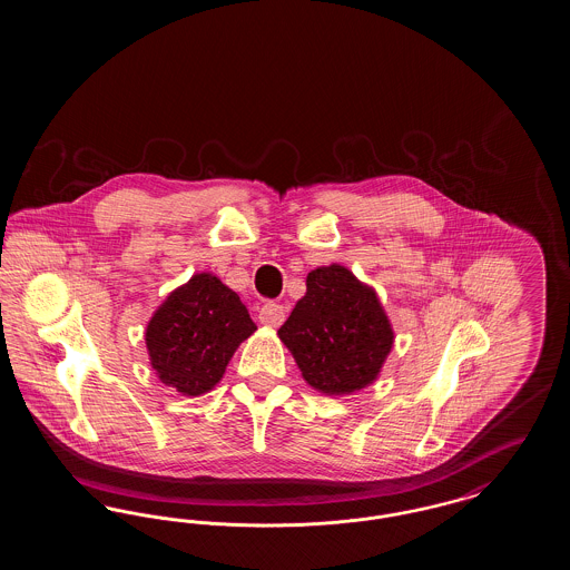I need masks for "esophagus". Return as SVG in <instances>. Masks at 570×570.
Returning <instances> with one entry per match:
<instances>
[{
  "label": "esophagus",
  "mask_w": 570,
  "mask_h": 570,
  "mask_svg": "<svg viewBox=\"0 0 570 570\" xmlns=\"http://www.w3.org/2000/svg\"><path fill=\"white\" fill-rule=\"evenodd\" d=\"M284 318H286V309H284V305H279V303H265L263 307H261V314H258V321L263 323L265 326H279L284 323Z\"/></svg>",
  "instance_id": "obj_1"
}]
</instances>
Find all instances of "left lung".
I'll return each mask as SVG.
<instances>
[{
	"mask_svg": "<svg viewBox=\"0 0 570 570\" xmlns=\"http://www.w3.org/2000/svg\"><path fill=\"white\" fill-rule=\"evenodd\" d=\"M305 286L277 331L303 380L326 397L376 382L395 342L376 288L340 263L307 273Z\"/></svg>",
	"mask_w": 570,
	"mask_h": 570,
	"instance_id": "8db88e82",
	"label": "left lung"
}]
</instances>
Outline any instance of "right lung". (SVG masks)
<instances>
[{
    "label": "right lung",
    "instance_id": "right-lung-1",
    "mask_svg": "<svg viewBox=\"0 0 570 570\" xmlns=\"http://www.w3.org/2000/svg\"><path fill=\"white\" fill-rule=\"evenodd\" d=\"M256 331L239 295L217 275L194 273L168 293L145 326L158 380L186 397L214 391L237 348Z\"/></svg>",
    "mask_w": 570,
    "mask_h": 570
}]
</instances>
